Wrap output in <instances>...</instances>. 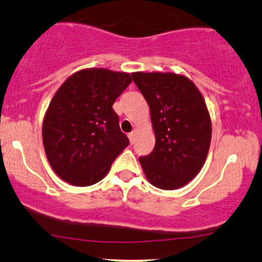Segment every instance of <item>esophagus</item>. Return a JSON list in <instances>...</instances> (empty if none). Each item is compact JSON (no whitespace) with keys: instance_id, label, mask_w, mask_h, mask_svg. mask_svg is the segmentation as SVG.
Here are the masks:
<instances>
[{"instance_id":"esophagus-1","label":"esophagus","mask_w":262,"mask_h":262,"mask_svg":"<svg viewBox=\"0 0 262 262\" xmlns=\"http://www.w3.org/2000/svg\"><path fill=\"white\" fill-rule=\"evenodd\" d=\"M136 130H134V131H131L130 134H128V139H130V142L131 143H134V141H135V139H136Z\"/></svg>"}]
</instances>
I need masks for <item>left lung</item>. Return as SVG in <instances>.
<instances>
[{
  "mask_svg": "<svg viewBox=\"0 0 262 262\" xmlns=\"http://www.w3.org/2000/svg\"><path fill=\"white\" fill-rule=\"evenodd\" d=\"M151 111L154 151L140 157L147 179L160 189L186 186L205 162L211 121L201 92L187 76L173 73L132 74Z\"/></svg>",
  "mask_w": 262,
  "mask_h": 262,
  "instance_id": "1",
  "label": "left lung"
}]
</instances>
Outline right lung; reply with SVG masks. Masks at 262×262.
<instances>
[{
  "label": "right lung",
  "mask_w": 262,
  "mask_h": 262,
  "mask_svg": "<svg viewBox=\"0 0 262 262\" xmlns=\"http://www.w3.org/2000/svg\"><path fill=\"white\" fill-rule=\"evenodd\" d=\"M131 81L127 73L83 69L53 96L43 120V145L63 181L78 187L98 183L128 146L113 105Z\"/></svg>",
  "instance_id": "1"
}]
</instances>
